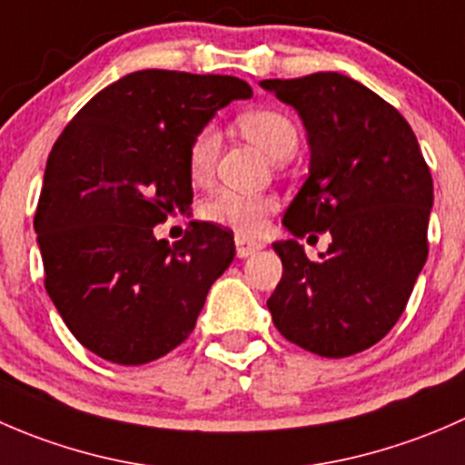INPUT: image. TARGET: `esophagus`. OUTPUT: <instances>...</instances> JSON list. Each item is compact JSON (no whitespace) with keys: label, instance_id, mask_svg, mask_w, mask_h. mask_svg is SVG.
<instances>
[{"label":"esophagus","instance_id":"obj_1","mask_svg":"<svg viewBox=\"0 0 465 465\" xmlns=\"http://www.w3.org/2000/svg\"><path fill=\"white\" fill-rule=\"evenodd\" d=\"M262 250V242L259 241H250L245 236H236V254L238 259H247V256L256 254V252Z\"/></svg>","mask_w":465,"mask_h":465}]
</instances>
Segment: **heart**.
<instances>
[{"label":"heart","mask_w":465,"mask_h":465,"mask_svg":"<svg viewBox=\"0 0 465 465\" xmlns=\"http://www.w3.org/2000/svg\"><path fill=\"white\" fill-rule=\"evenodd\" d=\"M238 128L252 139L256 145H261L272 159H288L292 157L299 143L297 125L292 124L288 114L279 110H252L238 116ZM220 150V134L213 125H204L203 130L195 133V137L189 143V173L195 182L209 180L213 173L215 159ZM276 203L270 195H247L238 191H218L209 203L204 204V215L211 223L232 227L233 232L250 236L256 233L265 223L267 215L274 211Z\"/></svg>","instance_id":"b5f03b06"}]
</instances>
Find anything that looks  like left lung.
Wrapping results in <instances>:
<instances>
[{"label":"left lung","mask_w":465,"mask_h":465,"mask_svg":"<svg viewBox=\"0 0 465 465\" xmlns=\"http://www.w3.org/2000/svg\"><path fill=\"white\" fill-rule=\"evenodd\" d=\"M261 87L299 112L311 145V173L283 224L294 237L333 238L320 262L293 238L272 245L283 262L267 299L272 322L311 353L355 355L391 331L423 270L432 175L410 124L362 83L317 72Z\"/></svg>","instance_id":"left-lung-1"}]
</instances>
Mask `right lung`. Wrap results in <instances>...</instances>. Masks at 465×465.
<instances>
[{"label":"right lung","instance_id":"1","mask_svg":"<svg viewBox=\"0 0 465 465\" xmlns=\"http://www.w3.org/2000/svg\"><path fill=\"white\" fill-rule=\"evenodd\" d=\"M252 87L233 76L143 69L85 103L55 139L33 227L45 288L72 335L114 364L153 362L195 328L233 261V233L191 223L175 245L153 227L193 203L189 143Z\"/></svg>","mask_w":465,"mask_h":465}]
</instances>
